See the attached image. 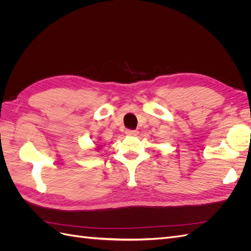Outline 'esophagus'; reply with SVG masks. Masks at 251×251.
<instances>
[{"label": "esophagus", "instance_id": "34e87169", "mask_svg": "<svg viewBox=\"0 0 251 251\" xmlns=\"http://www.w3.org/2000/svg\"><path fill=\"white\" fill-rule=\"evenodd\" d=\"M126 134L127 136H137L138 135V132L135 131V130H126Z\"/></svg>", "mask_w": 251, "mask_h": 251}]
</instances>
